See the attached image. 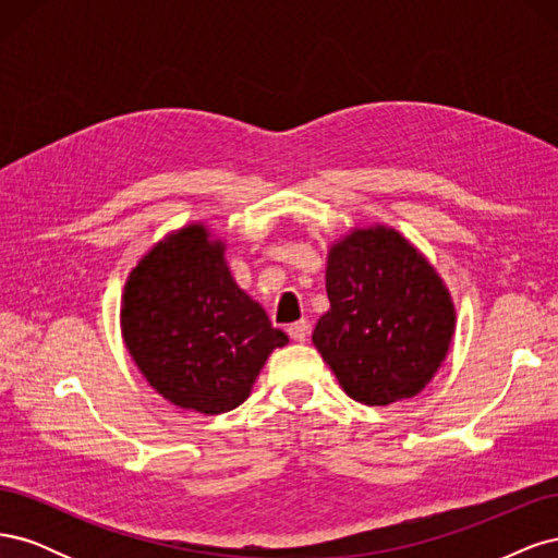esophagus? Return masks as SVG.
Returning a JSON list of instances; mask_svg holds the SVG:
<instances>
[{"instance_id":"obj_1","label":"esophagus","mask_w":558,"mask_h":558,"mask_svg":"<svg viewBox=\"0 0 558 558\" xmlns=\"http://www.w3.org/2000/svg\"><path fill=\"white\" fill-rule=\"evenodd\" d=\"M289 335H291L293 342H305L307 335H310V324H307V320H298V324H291Z\"/></svg>"}]
</instances>
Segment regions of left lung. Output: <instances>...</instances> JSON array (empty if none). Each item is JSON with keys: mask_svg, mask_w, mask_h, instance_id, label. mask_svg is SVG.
Returning <instances> with one entry per match:
<instances>
[{"mask_svg": "<svg viewBox=\"0 0 558 558\" xmlns=\"http://www.w3.org/2000/svg\"><path fill=\"white\" fill-rule=\"evenodd\" d=\"M330 310L312 342L342 391L384 408L424 391L445 363L456 307L445 279L396 228H351L326 260Z\"/></svg>", "mask_w": 558, "mask_h": 558, "instance_id": "obj_1", "label": "left lung"}]
</instances>
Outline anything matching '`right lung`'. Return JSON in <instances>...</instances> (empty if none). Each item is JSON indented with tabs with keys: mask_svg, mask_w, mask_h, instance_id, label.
I'll return each mask as SVG.
<instances>
[{
	"mask_svg": "<svg viewBox=\"0 0 558 558\" xmlns=\"http://www.w3.org/2000/svg\"><path fill=\"white\" fill-rule=\"evenodd\" d=\"M226 246L205 223L167 232L130 269L121 300L134 365L156 393L199 414L242 404L269 353L289 344L232 279Z\"/></svg>",
	"mask_w": 558,
	"mask_h": 558,
	"instance_id": "right-lung-1",
	"label": "right lung"
}]
</instances>
